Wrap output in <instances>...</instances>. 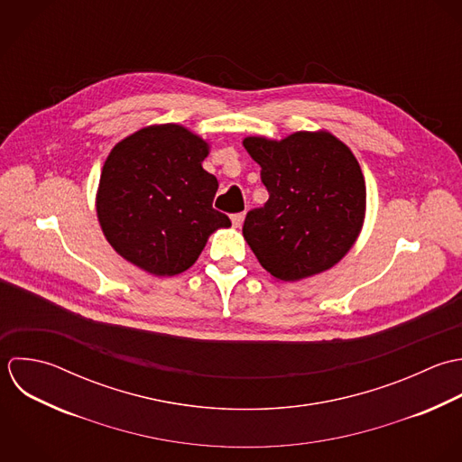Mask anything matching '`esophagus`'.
Here are the masks:
<instances>
[{
    "instance_id": "34e87169",
    "label": "esophagus",
    "mask_w": 462,
    "mask_h": 462,
    "mask_svg": "<svg viewBox=\"0 0 462 462\" xmlns=\"http://www.w3.org/2000/svg\"><path fill=\"white\" fill-rule=\"evenodd\" d=\"M244 218H245V213H236L231 217V222L235 227H240L244 224Z\"/></svg>"
}]
</instances>
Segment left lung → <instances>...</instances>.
<instances>
[{
  "mask_svg": "<svg viewBox=\"0 0 462 462\" xmlns=\"http://www.w3.org/2000/svg\"><path fill=\"white\" fill-rule=\"evenodd\" d=\"M242 143L262 166L269 191L242 229L260 265L280 282L337 265L365 218V180L349 147L328 131H300L280 142L247 136Z\"/></svg>",
  "mask_w": 462,
  "mask_h": 462,
  "instance_id": "left-lung-1",
  "label": "left lung"
}]
</instances>
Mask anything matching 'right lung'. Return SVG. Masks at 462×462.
<instances>
[{
    "mask_svg": "<svg viewBox=\"0 0 462 462\" xmlns=\"http://www.w3.org/2000/svg\"><path fill=\"white\" fill-rule=\"evenodd\" d=\"M209 143L177 124L149 125L107 155L97 191V217L111 247L154 276L188 271L208 238L229 227L213 209L215 175L202 168Z\"/></svg>",
    "mask_w": 462,
    "mask_h": 462,
    "instance_id": "right-lung-1",
    "label": "right lung"
}]
</instances>
